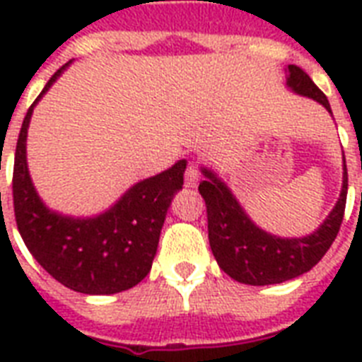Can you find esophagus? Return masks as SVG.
Wrapping results in <instances>:
<instances>
[{"label":"esophagus","mask_w":362,"mask_h":362,"mask_svg":"<svg viewBox=\"0 0 362 362\" xmlns=\"http://www.w3.org/2000/svg\"><path fill=\"white\" fill-rule=\"evenodd\" d=\"M199 180H201V175H199V169L195 167V163H189L186 169V186L187 187H197Z\"/></svg>","instance_id":"esophagus-1"}]
</instances>
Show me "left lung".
<instances>
[{
    "mask_svg": "<svg viewBox=\"0 0 362 362\" xmlns=\"http://www.w3.org/2000/svg\"><path fill=\"white\" fill-rule=\"evenodd\" d=\"M287 86L331 112L325 93L297 65L287 67ZM201 173L204 180L199 184V193L206 203L210 247L220 269L240 284L270 286L308 272L320 263L340 231L348 197L346 159L342 192L334 209L312 235L298 238H281L259 229L214 170L201 167Z\"/></svg>",
    "mask_w": 362,
    "mask_h": 362,
    "instance_id": "obj_1",
    "label": "left lung"
}]
</instances>
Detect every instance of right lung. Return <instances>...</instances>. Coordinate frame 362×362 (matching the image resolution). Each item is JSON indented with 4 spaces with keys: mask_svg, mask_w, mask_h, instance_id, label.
Returning <instances> with one entry per match:
<instances>
[{
    "mask_svg": "<svg viewBox=\"0 0 362 362\" xmlns=\"http://www.w3.org/2000/svg\"><path fill=\"white\" fill-rule=\"evenodd\" d=\"M69 64L47 82L20 129L13 170L14 218L30 253L54 280L84 295H112L136 286L152 269L165 216L182 189L187 161L180 159L136 182L115 206L93 218H71L48 209L30 178L25 139L33 107Z\"/></svg>",
    "mask_w": 362,
    "mask_h": 362,
    "instance_id": "add662e5",
    "label": "right lung"
}]
</instances>
